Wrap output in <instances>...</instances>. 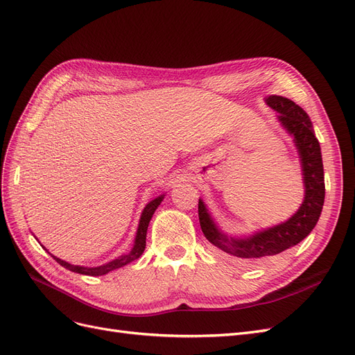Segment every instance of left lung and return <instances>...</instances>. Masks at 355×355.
Here are the masks:
<instances>
[{"label": "left lung", "instance_id": "8db88e82", "mask_svg": "<svg viewBox=\"0 0 355 355\" xmlns=\"http://www.w3.org/2000/svg\"><path fill=\"white\" fill-rule=\"evenodd\" d=\"M265 102L271 110L278 112L277 120L293 137L302 167L305 197L292 218L245 237H232L225 234L211 218L204 201L198 200V218L204 237L243 263L259 262L302 241L314 230L324 204L323 158L308 114L293 101L283 96L271 94L265 98Z\"/></svg>", "mask_w": 355, "mask_h": 355}]
</instances>
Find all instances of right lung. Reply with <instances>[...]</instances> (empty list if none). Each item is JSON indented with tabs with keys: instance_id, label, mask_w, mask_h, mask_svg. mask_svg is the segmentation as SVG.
<instances>
[{
	"instance_id": "1",
	"label": "right lung",
	"mask_w": 355,
	"mask_h": 355,
	"mask_svg": "<svg viewBox=\"0 0 355 355\" xmlns=\"http://www.w3.org/2000/svg\"><path fill=\"white\" fill-rule=\"evenodd\" d=\"M163 200H164V194H163V196H158L157 198L151 200V201H149V202L146 204L144 211H142V214H141V219H139V227H137V231H136L135 244H133V247H132V250L128 252V253H125V254H121V256L115 257L114 261L106 262V263H103V265H101V266H92V268H90V266L72 265V263H68V262H65V261L59 259V257H56V256H53V254H51V256L55 257V261H56L58 263H60L63 268H67V270H69V271H72V272H77V274L93 275V277H96V275H105V274H108V272H111V271H114V270H118V268H121V266H124V265H127V263H130V262L136 261L137 257L142 256V253H144V250H145V245H146V231H148L149 220L153 219V214L155 213L157 207L159 206L161 201H163ZM46 250H47V249H46Z\"/></svg>"
}]
</instances>
